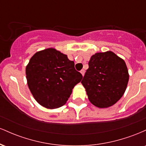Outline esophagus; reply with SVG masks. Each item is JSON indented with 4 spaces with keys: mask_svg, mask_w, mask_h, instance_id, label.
<instances>
[{
    "mask_svg": "<svg viewBox=\"0 0 146 146\" xmlns=\"http://www.w3.org/2000/svg\"><path fill=\"white\" fill-rule=\"evenodd\" d=\"M80 73H81L82 75L84 76V73H85V70L84 69H82L81 71H80Z\"/></svg>",
    "mask_w": 146,
    "mask_h": 146,
    "instance_id": "34e87169",
    "label": "esophagus"
}]
</instances>
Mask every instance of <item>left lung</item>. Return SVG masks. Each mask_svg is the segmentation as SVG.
I'll return each instance as SVG.
<instances>
[{"label": "left lung", "mask_w": 146, "mask_h": 146, "mask_svg": "<svg viewBox=\"0 0 146 146\" xmlns=\"http://www.w3.org/2000/svg\"><path fill=\"white\" fill-rule=\"evenodd\" d=\"M129 80L124 60L112 51L90 58L82 84L90 102L99 108L115 104L123 96Z\"/></svg>", "instance_id": "1"}]
</instances>
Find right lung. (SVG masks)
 <instances>
[{
	"label": "right lung",
	"mask_w": 146,
	"mask_h": 146,
	"mask_svg": "<svg viewBox=\"0 0 146 146\" xmlns=\"http://www.w3.org/2000/svg\"><path fill=\"white\" fill-rule=\"evenodd\" d=\"M74 65L66 55L55 48L35 53L26 67L27 84L35 100L50 109L64 104L83 78Z\"/></svg>",
	"instance_id": "1"
}]
</instances>
